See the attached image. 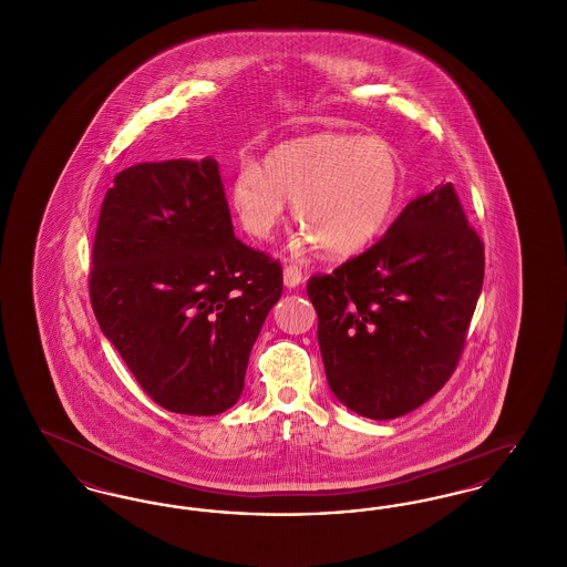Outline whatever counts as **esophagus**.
<instances>
[{
  "label": "esophagus",
  "instance_id": "1",
  "mask_svg": "<svg viewBox=\"0 0 567 567\" xmlns=\"http://www.w3.org/2000/svg\"><path fill=\"white\" fill-rule=\"evenodd\" d=\"M282 278H285V285H287L289 289H293V287H297V285L303 280V274H301V270H299L297 266L287 264L285 270H282Z\"/></svg>",
  "mask_w": 567,
  "mask_h": 567
}]
</instances>
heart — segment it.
Instances as JSON below:
<instances>
[{"mask_svg":"<svg viewBox=\"0 0 567 567\" xmlns=\"http://www.w3.org/2000/svg\"><path fill=\"white\" fill-rule=\"evenodd\" d=\"M402 190L395 148L357 134L301 135L276 144L264 165L246 162L229 206L246 234L266 240L293 202L297 227L331 259L370 248L391 223Z\"/></svg>","mask_w":567,"mask_h":567,"instance_id":"heart-1","label":"heart"}]
</instances>
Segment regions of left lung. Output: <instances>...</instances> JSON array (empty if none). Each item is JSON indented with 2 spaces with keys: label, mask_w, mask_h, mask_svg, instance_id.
<instances>
[{
  "label": "left lung",
  "mask_w": 567,
  "mask_h": 567,
  "mask_svg": "<svg viewBox=\"0 0 567 567\" xmlns=\"http://www.w3.org/2000/svg\"><path fill=\"white\" fill-rule=\"evenodd\" d=\"M485 278V246L451 183L412 199L386 234L308 280L333 395L386 421L453 377Z\"/></svg>",
  "instance_id": "8db88e82"
}]
</instances>
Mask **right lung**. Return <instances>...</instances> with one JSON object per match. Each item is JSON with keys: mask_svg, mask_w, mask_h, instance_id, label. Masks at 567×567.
<instances>
[{"mask_svg": "<svg viewBox=\"0 0 567 567\" xmlns=\"http://www.w3.org/2000/svg\"><path fill=\"white\" fill-rule=\"evenodd\" d=\"M95 319L157 404L213 416L243 395L282 268L234 236L218 163H137L114 176L93 244Z\"/></svg>", "mask_w": 567, "mask_h": 567, "instance_id": "obj_1", "label": "right lung"}]
</instances>
